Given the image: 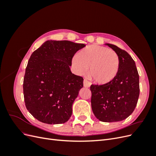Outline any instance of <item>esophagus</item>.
<instances>
[{"mask_svg": "<svg viewBox=\"0 0 156 156\" xmlns=\"http://www.w3.org/2000/svg\"><path fill=\"white\" fill-rule=\"evenodd\" d=\"M83 85H84V87L88 88V87H90V86L91 85V83H90L88 81H87V79H84V81H83Z\"/></svg>", "mask_w": 156, "mask_h": 156, "instance_id": "obj_1", "label": "esophagus"}]
</instances>
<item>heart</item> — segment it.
Returning <instances> with one entry per match:
<instances>
[{
  "label": "heart",
  "mask_w": 156,
  "mask_h": 156,
  "mask_svg": "<svg viewBox=\"0 0 156 156\" xmlns=\"http://www.w3.org/2000/svg\"><path fill=\"white\" fill-rule=\"evenodd\" d=\"M75 72L84 75L89 68V76L104 84L111 82L120 70V58L115 51L97 45L87 46L75 55L72 61Z\"/></svg>",
  "instance_id": "heart-1"
}]
</instances>
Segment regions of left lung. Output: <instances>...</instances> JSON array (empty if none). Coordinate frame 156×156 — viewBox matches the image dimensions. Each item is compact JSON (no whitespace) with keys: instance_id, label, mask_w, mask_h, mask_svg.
I'll use <instances>...</instances> for the list:
<instances>
[{"instance_id":"1","label":"left lung","mask_w":156,"mask_h":156,"mask_svg":"<svg viewBox=\"0 0 156 156\" xmlns=\"http://www.w3.org/2000/svg\"><path fill=\"white\" fill-rule=\"evenodd\" d=\"M120 58V70L114 80L107 84H92L91 106L94 115L101 122H119L135 110L139 96V75L135 61L124 50L105 44Z\"/></svg>"}]
</instances>
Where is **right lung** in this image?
Returning <instances> with one entry per match:
<instances>
[{"instance_id":"add662e5","label":"right lung","mask_w":156,"mask_h":156,"mask_svg":"<svg viewBox=\"0 0 156 156\" xmlns=\"http://www.w3.org/2000/svg\"><path fill=\"white\" fill-rule=\"evenodd\" d=\"M86 45L64 40H48L34 51L23 81L27 110L43 123L66 122L72 105L83 87V79L72 73L73 56Z\"/></svg>"}]
</instances>
